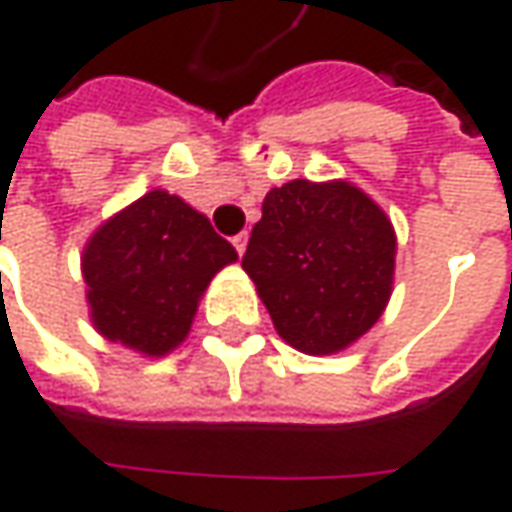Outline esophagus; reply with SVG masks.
Returning <instances> with one entry per match:
<instances>
[{
    "label": "esophagus",
    "mask_w": 512,
    "mask_h": 512,
    "mask_svg": "<svg viewBox=\"0 0 512 512\" xmlns=\"http://www.w3.org/2000/svg\"><path fill=\"white\" fill-rule=\"evenodd\" d=\"M247 239H250V236H247V230H242V233H236V236H233V247H236V253H239V256L245 253Z\"/></svg>",
    "instance_id": "34e87169"
}]
</instances>
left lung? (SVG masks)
<instances>
[{"label":"left lung","instance_id":"8db88e82","mask_svg":"<svg viewBox=\"0 0 512 512\" xmlns=\"http://www.w3.org/2000/svg\"><path fill=\"white\" fill-rule=\"evenodd\" d=\"M396 233L347 182L273 187L242 267L279 336L310 356L344 350L379 322L393 287Z\"/></svg>","mask_w":512,"mask_h":512}]
</instances>
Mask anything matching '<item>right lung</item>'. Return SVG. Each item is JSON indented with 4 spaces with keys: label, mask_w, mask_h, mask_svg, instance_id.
I'll use <instances>...</instances> for the list:
<instances>
[{
    "label": "right lung",
    "mask_w": 512,
    "mask_h": 512,
    "mask_svg": "<svg viewBox=\"0 0 512 512\" xmlns=\"http://www.w3.org/2000/svg\"><path fill=\"white\" fill-rule=\"evenodd\" d=\"M233 245L179 196L150 190L93 233L82 256L93 325L110 342L165 356L182 342Z\"/></svg>",
    "instance_id": "right-lung-1"
}]
</instances>
